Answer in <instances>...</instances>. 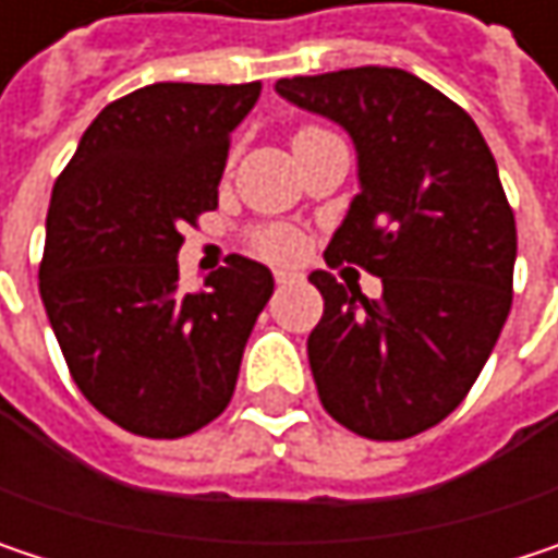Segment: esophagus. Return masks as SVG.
Returning <instances> with one entry per match:
<instances>
[{"mask_svg":"<svg viewBox=\"0 0 558 558\" xmlns=\"http://www.w3.org/2000/svg\"><path fill=\"white\" fill-rule=\"evenodd\" d=\"M275 280H278V283H293V280H300V275L290 271V268H280V271H275Z\"/></svg>","mask_w":558,"mask_h":558,"instance_id":"obj_1","label":"esophagus"}]
</instances>
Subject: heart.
<instances>
[{
	"mask_svg": "<svg viewBox=\"0 0 558 558\" xmlns=\"http://www.w3.org/2000/svg\"><path fill=\"white\" fill-rule=\"evenodd\" d=\"M303 132H316V129H300L296 135H303ZM255 248L268 258H287L296 252V235L290 229H262V232H255Z\"/></svg>",
	"mask_w": 558,
	"mask_h": 558,
	"instance_id": "obj_1",
	"label": "heart"
}]
</instances>
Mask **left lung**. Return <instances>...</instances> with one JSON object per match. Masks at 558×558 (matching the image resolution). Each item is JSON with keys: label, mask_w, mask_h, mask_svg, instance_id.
Wrapping results in <instances>:
<instances>
[{"label": "left lung", "mask_w": 558, "mask_h": 558, "mask_svg": "<svg viewBox=\"0 0 558 558\" xmlns=\"http://www.w3.org/2000/svg\"><path fill=\"white\" fill-rule=\"evenodd\" d=\"M275 89L349 132L359 193L326 265H359L385 287L368 300L310 275L326 300L306 339L319 400L365 439H410L465 400L510 313L517 226L495 155L462 106L397 66Z\"/></svg>", "instance_id": "8db88e82"}]
</instances>
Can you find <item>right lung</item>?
<instances>
[{
  "mask_svg": "<svg viewBox=\"0 0 558 558\" xmlns=\"http://www.w3.org/2000/svg\"><path fill=\"white\" fill-rule=\"evenodd\" d=\"M262 83H151L109 102L57 177L41 300L83 397L148 439H180L232 400L245 342L275 293L229 255L183 293L180 229L219 206L229 138Z\"/></svg>",
  "mask_w": 558,
  "mask_h": 558,
  "instance_id": "right-lung-1",
  "label": "right lung"
}]
</instances>
